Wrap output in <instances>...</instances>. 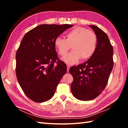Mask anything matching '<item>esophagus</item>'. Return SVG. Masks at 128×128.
Returning a JSON list of instances; mask_svg holds the SVG:
<instances>
[{"label": "esophagus", "mask_w": 128, "mask_h": 128, "mask_svg": "<svg viewBox=\"0 0 128 128\" xmlns=\"http://www.w3.org/2000/svg\"><path fill=\"white\" fill-rule=\"evenodd\" d=\"M69 68H70V66H69V65H67V72H69Z\"/></svg>", "instance_id": "34e87169"}]
</instances>
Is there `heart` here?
I'll use <instances>...</instances> for the list:
<instances>
[{"label": "heart", "mask_w": 128, "mask_h": 128, "mask_svg": "<svg viewBox=\"0 0 128 128\" xmlns=\"http://www.w3.org/2000/svg\"><path fill=\"white\" fill-rule=\"evenodd\" d=\"M66 39L58 37L54 40V46L61 56L66 55L69 50H73L63 58L68 64H74L80 59L86 60L94 54L97 46L96 34L91 30L82 26H77L67 32Z\"/></svg>", "instance_id": "1"}]
</instances>
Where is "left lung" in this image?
<instances>
[{
    "mask_svg": "<svg viewBox=\"0 0 128 128\" xmlns=\"http://www.w3.org/2000/svg\"><path fill=\"white\" fill-rule=\"evenodd\" d=\"M90 26L97 36L96 52L86 62L69 69L74 78L72 94L83 101L94 99L104 91L114 64L113 46L107 34L98 26Z\"/></svg>",
    "mask_w": 128,
    "mask_h": 128,
    "instance_id": "obj_1",
    "label": "left lung"
}]
</instances>
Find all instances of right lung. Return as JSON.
I'll use <instances>...</instances> for the list:
<instances>
[{
	"label": "right lung",
	"mask_w": 128,
	"mask_h": 128,
	"mask_svg": "<svg viewBox=\"0 0 128 128\" xmlns=\"http://www.w3.org/2000/svg\"><path fill=\"white\" fill-rule=\"evenodd\" d=\"M71 24H42L22 38L16 53V75L25 94L36 102H46L54 94L67 72V66L56 51V38Z\"/></svg>",
	"instance_id": "1"
}]
</instances>
